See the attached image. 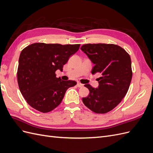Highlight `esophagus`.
<instances>
[{
    "label": "esophagus",
    "mask_w": 153,
    "mask_h": 153,
    "mask_svg": "<svg viewBox=\"0 0 153 153\" xmlns=\"http://www.w3.org/2000/svg\"><path fill=\"white\" fill-rule=\"evenodd\" d=\"M76 85H77L78 87H84V84H81V83H80V82H78Z\"/></svg>",
    "instance_id": "esophagus-1"
}]
</instances>
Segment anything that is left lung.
<instances>
[{"mask_svg":"<svg viewBox=\"0 0 153 153\" xmlns=\"http://www.w3.org/2000/svg\"><path fill=\"white\" fill-rule=\"evenodd\" d=\"M81 50L94 64L92 74H101L98 88L85 85L89 94L82 98L83 103L96 114L107 113L120 103L128 91L132 78L130 56L114 44H86Z\"/></svg>","mask_w":153,"mask_h":153,"instance_id":"obj_1","label":"left lung"}]
</instances>
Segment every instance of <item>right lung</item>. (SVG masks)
Segmentation results:
<instances>
[{
    "label": "right lung",
    "instance_id": "1",
    "mask_svg": "<svg viewBox=\"0 0 153 153\" xmlns=\"http://www.w3.org/2000/svg\"><path fill=\"white\" fill-rule=\"evenodd\" d=\"M80 46L36 43L22 51L18 84L22 96L32 108L43 113L50 112L61 103L68 88L76 84L75 81L57 78L55 71H62L63 66Z\"/></svg>",
    "mask_w": 153,
    "mask_h": 153
}]
</instances>
